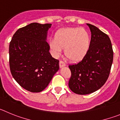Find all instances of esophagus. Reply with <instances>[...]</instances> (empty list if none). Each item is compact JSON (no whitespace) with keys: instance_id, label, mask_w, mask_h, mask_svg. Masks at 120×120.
Segmentation results:
<instances>
[{"instance_id":"1","label":"esophagus","mask_w":120,"mask_h":120,"mask_svg":"<svg viewBox=\"0 0 120 120\" xmlns=\"http://www.w3.org/2000/svg\"><path fill=\"white\" fill-rule=\"evenodd\" d=\"M59 66H60V68H63V67L66 66L65 63L63 62V61H61V60H60V62H59Z\"/></svg>"}]
</instances>
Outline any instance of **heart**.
Segmentation results:
<instances>
[{"label": "heart", "instance_id": "obj_1", "mask_svg": "<svg viewBox=\"0 0 120 120\" xmlns=\"http://www.w3.org/2000/svg\"><path fill=\"white\" fill-rule=\"evenodd\" d=\"M91 46V37L84 28H64L55 33L54 39L49 41V47L55 56L61 53L72 61L82 60Z\"/></svg>", "mask_w": 120, "mask_h": 120}]
</instances>
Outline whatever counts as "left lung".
<instances>
[{
    "mask_svg": "<svg viewBox=\"0 0 120 120\" xmlns=\"http://www.w3.org/2000/svg\"><path fill=\"white\" fill-rule=\"evenodd\" d=\"M91 33V46L86 56L76 64L69 66L71 77L69 87L78 94H88L105 84L113 61V50L107 34L97 27L87 24Z\"/></svg>",
    "mask_w": 120,
    "mask_h": 120,
    "instance_id": "1",
    "label": "left lung"
}]
</instances>
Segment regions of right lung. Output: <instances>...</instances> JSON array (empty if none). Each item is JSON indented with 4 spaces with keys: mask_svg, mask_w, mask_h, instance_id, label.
<instances>
[{
    "mask_svg": "<svg viewBox=\"0 0 120 120\" xmlns=\"http://www.w3.org/2000/svg\"><path fill=\"white\" fill-rule=\"evenodd\" d=\"M51 24L33 22L20 28L9 44V67L21 87L32 93L44 90L59 69V61L51 56L47 42Z\"/></svg>",
    "mask_w": 120,
    "mask_h": 120,
    "instance_id": "1",
    "label": "right lung"
}]
</instances>
